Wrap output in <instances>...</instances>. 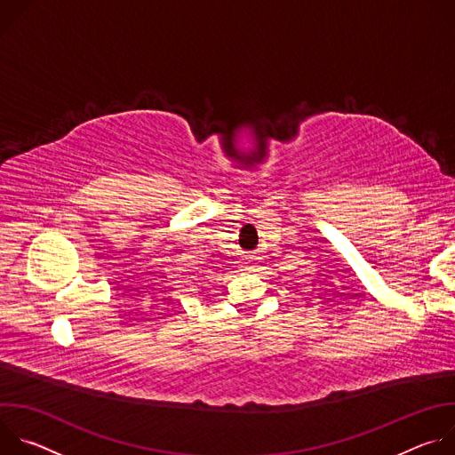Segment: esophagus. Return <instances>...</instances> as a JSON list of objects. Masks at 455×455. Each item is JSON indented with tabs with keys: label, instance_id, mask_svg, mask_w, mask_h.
Wrapping results in <instances>:
<instances>
[{
	"label": "esophagus",
	"instance_id": "1",
	"mask_svg": "<svg viewBox=\"0 0 455 455\" xmlns=\"http://www.w3.org/2000/svg\"><path fill=\"white\" fill-rule=\"evenodd\" d=\"M251 267H253V261H251L250 257H246V259H244V263H243V268H244V270H250Z\"/></svg>",
	"mask_w": 455,
	"mask_h": 455
}]
</instances>
